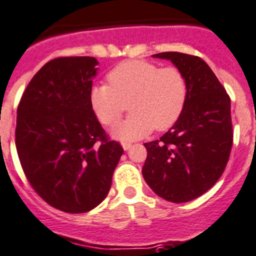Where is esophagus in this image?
Instances as JSON below:
<instances>
[{"label":"esophagus","instance_id":"esophagus-1","mask_svg":"<svg viewBox=\"0 0 256 256\" xmlns=\"http://www.w3.org/2000/svg\"><path fill=\"white\" fill-rule=\"evenodd\" d=\"M121 145H122L124 150H128V149H130V148H131L130 142H122V144H121Z\"/></svg>","mask_w":256,"mask_h":256}]
</instances>
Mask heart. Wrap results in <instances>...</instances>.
I'll use <instances>...</instances> for the list:
<instances>
[{
	"label": "heart",
	"instance_id": "heart-1",
	"mask_svg": "<svg viewBox=\"0 0 256 256\" xmlns=\"http://www.w3.org/2000/svg\"><path fill=\"white\" fill-rule=\"evenodd\" d=\"M108 86H93L88 93L90 108L102 125L120 120L128 104L131 114L112 128L116 139L135 140L155 128H170L182 114L187 101V82L176 66L145 60H126L107 74Z\"/></svg>",
	"mask_w": 256,
	"mask_h": 256
}]
</instances>
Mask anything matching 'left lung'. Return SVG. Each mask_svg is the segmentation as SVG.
I'll use <instances>...</instances> for the list:
<instances>
[{
  "mask_svg": "<svg viewBox=\"0 0 256 256\" xmlns=\"http://www.w3.org/2000/svg\"><path fill=\"white\" fill-rule=\"evenodd\" d=\"M187 82V101L176 124L159 140L145 142L142 176L159 197L183 204L200 197L220 179L232 148L230 97L200 56L166 52Z\"/></svg>",
  "mask_w": 256,
  "mask_h": 256,
  "instance_id": "left-lung-1",
  "label": "left lung"
}]
</instances>
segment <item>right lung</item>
I'll use <instances>...</instances> for the list:
<instances>
[{"label": "right lung", "mask_w": 256, "mask_h": 256, "mask_svg": "<svg viewBox=\"0 0 256 256\" xmlns=\"http://www.w3.org/2000/svg\"><path fill=\"white\" fill-rule=\"evenodd\" d=\"M97 64L93 56L48 62L18 107L15 142L24 173L48 204L66 214L101 204L124 152L90 108L88 93Z\"/></svg>", "instance_id": "right-lung-1"}]
</instances>
